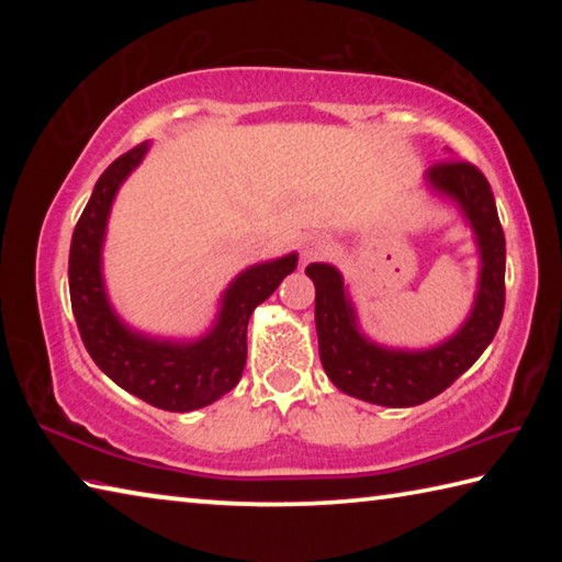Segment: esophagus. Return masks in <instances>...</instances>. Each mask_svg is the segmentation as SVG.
I'll list each match as a JSON object with an SVG mask.
<instances>
[{
	"label": "esophagus",
	"mask_w": 562,
	"mask_h": 562,
	"mask_svg": "<svg viewBox=\"0 0 562 562\" xmlns=\"http://www.w3.org/2000/svg\"><path fill=\"white\" fill-rule=\"evenodd\" d=\"M331 252V240L325 235H307L302 243V260L304 262H312V260H319L325 258V255Z\"/></svg>",
	"instance_id": "esophagus-1"
}]
</instances>
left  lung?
I'll return each instance as SVG.
<instances>
[{"label":"left lung","mask_w":562,"mask_h":562,"mask_svg":"<svg viewBox=\"0 0 562 562\" xmlns=\"http://www.w3.org/2000/svg\"><path fill=\"white\" fill-rule=\"evenodd\" d=\"M424 186L456 207L473 233L479 278L471 310L453 335L429 347H389L361 329L357 304L339 268L307 265L315 282L319 359L339 392L361 402L406 408L429 402L451 386L496 337L506 302V237L488 180L479 168L451 160L426 170Z\"/></svg>","instance_id":"left-lung-1"}]
</instances>
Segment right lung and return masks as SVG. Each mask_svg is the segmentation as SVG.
Masks as SVG:
<instances>
[{"label": "right lung", "instance_id": "add662e5", "mask_svg": "<svg viewBox=\"0 0 562 562\" xmlns=\"http://www.w3.org/2000/svg\"><path fill=\"white\" fill-rule=\"evenodd\" d=\"M148 150L150 140H144L123 154L93 186L71 237V310L83 345L103 374L164 412H193L217 402L240 382L247 359V322L255 307L297 268V252L237 272L217 300L215 317L203 335L160 337L131 327L109 297L103 245L113 201Z\"/></svg>", "mask_w": 562, "mask_h": 562}]
</instances>
